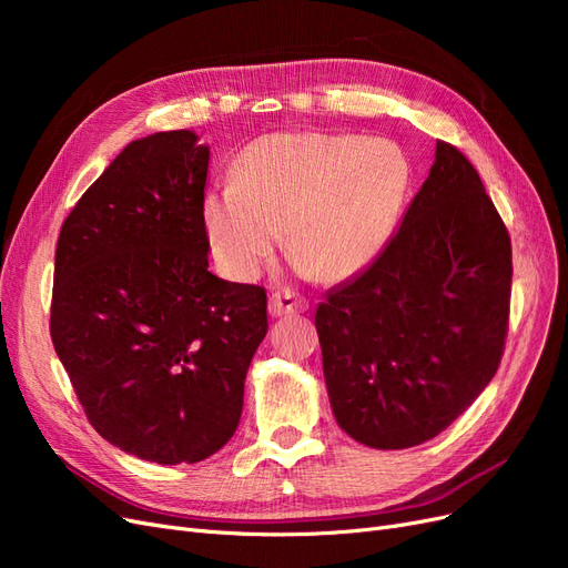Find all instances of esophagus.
Returning a JSON list of instances; mask_svg holds the SVG:
<instances>
[{
    "instance_id": "esophagus-1",
    "label": "esophagus",
    "mask_w": 568,
    "mask_h": 568,
    "mask_svg": "<svg viewBox=\"0 0 568 568\" xmlns=\"http://www.w3.org/2000/svg\"><path fill=\"white\" fill-rule=\"evenodd\" d=\"M307 301L303 296H296L294 291H274L270 296V315L272 317H284L294 313H305Z\"/></svg>"
}]
</instances>
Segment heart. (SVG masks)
<instances>
[{"instance_id": "heart-1", "label": "heart", "mask_w": 568, "mask_h": 568, "mask_svg": "<svg viewBox=\"0 0 568 568\" xmlns=\"http://www.w3.org/2000/svg\"><path fill=\"white\" fill-rule=\"evenodd\" d=\"M407 189L409 161L382 136L274 132L244 149L234 184L205 196V234L236 282L261 274L282 230L301 272L341 282L384 251Z\"/></svg>"}]
</instances>
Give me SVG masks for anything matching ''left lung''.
I'll return each mask as SVG.
<instances>
[{
  "label": "left lung",
  "mask_w": 568,
  "mask_h": 568,
  "mask_svg": "<svg viewBox=\"0 0 568 568\" xmlns=\"http://www.w3.org/2000/svg\"><path fill=\"white\" fill-rule=\"evenodd\" d=\"M511 244L474 165L438 142L426 182L376 261L317 305L338 426L376 450L436 438L500 365Z\"/></svg>",
  "instance_id": "left-lung-1"
}]
</instances>
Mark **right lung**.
<instances>
[{
	"mask_svg": "<svg viewBox=\"0 0 568 568\" xmlns=\"http://www.w3.org/2000/svg\"><path fill=\"white\" fill-rule=\"evenodd\" d=\"M209 161L192 130L130 142L57 244L61 365L97 434L159 464L201 462L234 436L267 334L265 288L209 270Z\"/></svg>",
	"mask_w": 568,
	"mask_h": 568,
	"instance_id": "right-lung-1",
	"label": "right lung"
}]
</instances>
